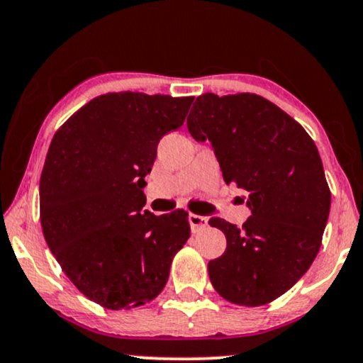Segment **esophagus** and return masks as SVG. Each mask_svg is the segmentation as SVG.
<instances>
[{
  "label": "esophagus",
  "instance_id": "obj_1",
  "mask_svg": "<svg viewBox=\"0 0 363 363\" xmlns=\"http://www.w3.org/2000/svg\"><path fill=\"white\" fill-rule=\"evenodd\" d=\"M187 219H189L192 233H197V231H201V229H204L206 226H208V221H209L206 216H199V214H189V218Z\"/></svg>",
  "mask_w": 363,
  "mask_h": 363
}]
</instances>
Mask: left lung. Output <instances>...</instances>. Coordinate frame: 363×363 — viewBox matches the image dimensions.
Wrapping results in <instances>:
<instances>
[{
	"label": "left lung",
	"instance_id": "obj_1",
	"mask_svg": "<svg viewBox=\"0 0 363 363\" xmlns=\"http://www.w3.org/2000/svg\"><path fill=\"white\" fill-rule=\"evenodd\" d=\"M187 128L211 142L224 182L250 192L242 228L209 219L228 241L209 261L211 283L231 303H269L308 272L322 246L332 194L318 149L295 118L256 94L201 95Z\"/></svg>",
	"mask_w": 363,
	"mask_h": 363
}]
</instances>
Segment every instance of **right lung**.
<instances>
[{"label":"right lung","instance_id":"add662e5","mask_svg":"<svg viewBox=\"0 0 363 363\" xmlns=\"http://www.w3.org/2000/svg\"><path fill=\"white\" fill-rule=\"evenodd\" d=\"M194 97L105 94L58 128L40 179L43 236L63 273L108 310L145 305L162 291L191 236L184 209H144L157 144L182 125Z\"/></svg>","mask_w":363,"mask_h":363}]
</instances>
